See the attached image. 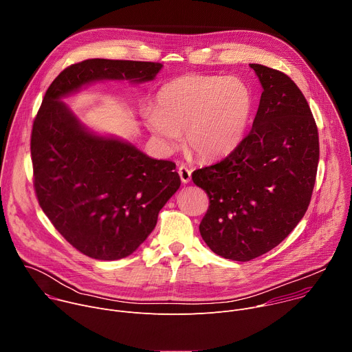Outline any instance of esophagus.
<instances>
[{
    "label": "esophagus",
    "instance_id": "1",
    "mask_svg": "<svg viewBox=\"0 0 352 352\" xmlns=\"http://www.w3.org/2000/svg\"><path fill=\"white\" fill-rule=\"evenodd\" d=\"M178 174H179L181 181H182L184 184H188V182L190 181V174H192V171H190V168H188V166L181 164V166L178 167Z\"/></svg>",
    "mask_w": 352,
    "mask_h": 352
}]
</instances>
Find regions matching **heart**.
Masks as SVG:
<instances>
[{"label": "heart", "instance_id": "heart-1", "mask_svg": "<svg viewBox=\"0 0 352 352\" xmlns=\"http://www.w3.org/2000/svg\"><path fill=\"white\" fill-rule=\"evenodd\" d=\"M254 106V93L243 80L190 74L157 91L156 109L146 110L144 121L166 152L177 147L185 131V143L192 153L216 160L239 144Z\"/></svg>", "mask_w": 352, "mask_h": 352}]
</instances>
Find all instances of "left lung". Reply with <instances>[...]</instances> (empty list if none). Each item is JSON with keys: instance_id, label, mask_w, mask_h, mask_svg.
I'll list each match as a JSON object with an SVG mask.
<instances>
[{"instance_id": "left-lung-1", "label": "left lung", "mask_w": 352, "mask_h": 352, "mask_svg": "<svg viewBox=\"0 0 352 352\" xmlns=\"http://www.w3.org/2000/svg\"><path fill=\"white\" fill-rule=\"evenodd\" d=\"M249 65L263 87L252 129L226 159L192 173L209 196L200 235L236 262L269 252L296 227L319 163L318 126L302 91L284 72Z\"/></svg>"}]
</instances>
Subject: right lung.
I'll use <instances>...</instances> for the list:
<instances>
[{
    "instance_id": "obj_1",
    "label": "right lung",
    "mask_w": 352,
    "mask_h": 352,
    "mask_svg": "<svg viewBox=\"0 0 352 352\" xmlns=\"http://www.w3.org/2000/svg\"><path fill=\"white\" fill-rule=\"evenodd\" d=\"M162 67L104 58L72 64L48 86L33 121L30 153L38 205L89 258L118 261L135 252L181 179L175 163L89 132L60 98L94 80H152Z\"/></svg>"
}]
</instances>
